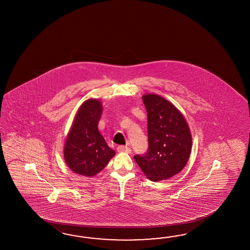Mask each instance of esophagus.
<instances>
[{
    "instance_id": "esophagus-1",
    "label": "esophagus",
    "mask_w": 250,
    "mask_h": 250,
    "mask_svg": "<svg viewBox=\"0 0 250 250\" xmlns=\"http://www.w3.org/2000/svg\"><path fill=\"white\" fill-rule=\"evenodd\" d=\"M117 151L120 153H127V154L131 153V149L127 147V146H119L117 147Z\"/></svg>"
}]
</instances>
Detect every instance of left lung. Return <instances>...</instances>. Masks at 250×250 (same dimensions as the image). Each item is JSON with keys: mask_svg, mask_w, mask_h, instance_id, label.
<instances>
[{"mask_svg": "<svg viewBox=\"0 0 250 250\" xmlns=\"http://www.w3.org/2000/svg\"><path fill=\"white\" fill-rule=\"evenodd\" d=\"M148 149L134 159L151 181L167 180L186 165L192 138L186 121L170 102L156 95H146Z\"/></svg>", "mask_w": 250, "mask_h": 250, "instance_id": "left-lung-1", "label": "left lung"}]
</instances>
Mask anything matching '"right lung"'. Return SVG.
I'll return each mask as SVG.
<instances>
[{"instance_id": "obj_1", "label": "right lung", "mask_w": 250, "mask_h": 250, "mask_svg": "<svg viewBox=\"0 0 250 250\" xmlns=\"http://www.w3.org/2000/svg\"><path fill=\"white\" fill-rule=\"evenodd\" d=\"M102 110L98 100H86L77 112L65 143V162L80 175H96L115 154L97 128Z\"/></svg>"}]
</instances>
